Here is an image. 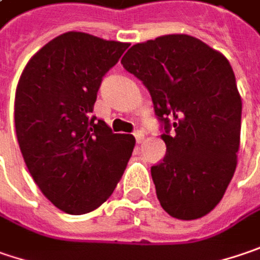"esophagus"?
I'll return each instance as SVG.
<instances>
[{
  "instance_id": "34e87169",
  "label": "esophagus",
  "mask_w": 260,
  "mask_h": 260,
  "mask_svg": "<svg viewBox=\"0 0 260 260\" xmlns=\"http://www.w3.org/2000/svg\"><path fill=\"white\" fill-rule=\"evenodd\" d=\"M133 135H135V137H136L137 143H142V142H143V139H145V135H143V133H142L140 130H137V132H135Z\"/></svg>"
}]
</instances>
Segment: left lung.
I'll list each match as a JSON object with an SVG mask.
<instances>
[{"label":"left lung","mask_w":260,"mask_h":260,"mask_svg":"<svg viewBox=\"0 0 260 260\" xmlns=\"http://www.w3.org/2000/svg\"><path fill=\"white\" fill-rule=\"evenodd\" d=\"M123 67L148 87L167 153L150 168L156 196L177 219L222 199L237 167L241 98L228 59L201 39L165 35L133 45Z\"/></svg>","instance_id":"1"}]
</instances>
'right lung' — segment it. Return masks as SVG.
<instances>
[{"label":"right lung","instance_id":"1","mask_svg":"<svg viewBox=\"0 0 260 260\" xmlns=\"http://www.w3.org/2000/svg\"><path fill=\"white\" fill-rule=\"evenodd\" d=\"M130 44L67 32L42 46L20 76L14 124L29 173L48 201L72 215L112 194L135 148L90 115L105 73Z\"/></svg>","mask_w":260,"mask_h":260}]
</instances>
